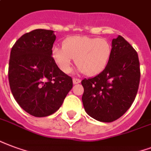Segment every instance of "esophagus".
Listing matches in <instances>:
<instances>
[{
    "instance_id": "esophagus-1",
    "label": "esophagus",
    "mask_w": 151,
    "mask_h": 151,
    "mask_svg": "<svg viewBox=\"0 0 151 151\" xmlns=\"http://www.w3.org/2000/svg\"><path fill=\"white\" fill-rule=\"evenodd\" d=\"M81 82V80L78 78H73V84H78Z\"/></svg>"
}]
</instances>
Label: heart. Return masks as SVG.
I'll return each instance as SVG.
<instances>
[{"mask_svg": "<svg viewBox=\"0 0 151 151\" xmlns=\"http://www.w3.org/2000/svg\"><path fill=\"white\" fill-rule=\"evenodd\" d=\"M111 54V45L104 38L73 36L65 39L63 48L52 49V57L60 70L69 73L73 59L78 70L87 76H94L105 69Z\"/></svg>", "mask_w": 151, "mask_h": 151, "instance_id": "heart-1", "label": "heart"}]
</instances>
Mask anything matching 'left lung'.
Here are the masks:
<instances>
[{"instance_id":"obj_1","label":"left lung","mask_w":151,"mask_h":151,"mask_svg":"<svg viewBox=\"0 0 151 151\" xmlns=\"http://www.w3.org/2000/svg\"><path fill=\"white\" fill-rule=\"evenodd\" d=\"M140 81L137 52L122 36L112 40L106 66L91 78L81 81L86 112L96 120L111 122L123 115L134 102Z\"/></svg>"}]
</instances>
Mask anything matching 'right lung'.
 <instances>
[{
	"label": "right lung",
	"mask_w": 151,
	"mask_h": 151,
	"mask_svg": "<svg viewBox=\"0 0 151 151\" xmlns=\"http://www.w3.org/2000/svg\"><path fill=\"white\" fill-rule=\"evenodd\" d=\"M53 30L38 29L22 35L11 50L9 81L17 102L34 117H46L61 107L73 81L52 57Z\"/></svg>",
	"instance_id": "add662e5"
}]
</instances>
